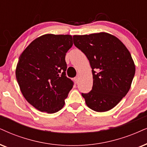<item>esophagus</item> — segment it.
Wrapping results in <instances>:
<instances>
[{"label": "esophagus", "instance_id": "obj_1", "mask_svg": "<svg viewBox=\"0 0 147 147\" xmlns=\"http://www.w3.org/2000/svg\"><path fill=\"white\" fill-rule=\"evenodd\" d=\"M79 75H77V77L75 78V81H76V83L79 82Z\"/></svg>", "mask_w": 147, "mask_h": 147}]
</instances>
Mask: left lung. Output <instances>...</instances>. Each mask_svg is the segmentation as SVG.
Returning <instances> with one entry per match:
<instances>
[{"label": "left lung", "instance_id": "left-lung-1", "mask_svg": "<svg viewBox=\"0 0 147 147\" xmlns=\"http://www.w3.org/2000/svg\"><path fill=\"white\" fill-rule=\"evenodd\" d=\"M73 42L92 68V90L82 94L85 103L96 112L111 110L130 89L136 70L130 53L118 38L107 32L74 35Z\"/></svg>", "mask_w": 147, "mask_h": 147}]
</instances>
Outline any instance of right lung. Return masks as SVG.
Returning <instances> with one entry per match:
<instances>
[{"label": "right lung", "instance_id": "right-lung-1", "mask_svg": "<svg viewBox=\"0 0 147 147\" xmlns=\"http://www.w3.org/2000/svg\"><path fill=\"white\" fill-rule=\"evenodd\" d=\"M72 45L71 35L47 34L34 39L20 55L17 81L24 97L37 110L55 113L64 106L73 87L66 76L65 61Z\"/></svg>", "mask_w": 147, "mask_h": 147}]
</instances>
